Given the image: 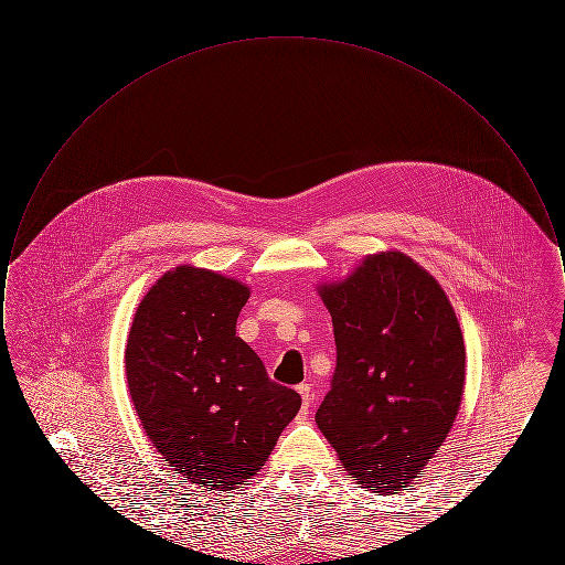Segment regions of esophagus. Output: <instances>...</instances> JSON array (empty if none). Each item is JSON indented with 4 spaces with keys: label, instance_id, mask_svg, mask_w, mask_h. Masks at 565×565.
<instances>
[{
    "label": "esophagus",
    "instance_id": "1",
    "mask_svg": "<svg viewBox=\"0 0 565 565\" xmlns=\"http://www.w3.org/2000/svg\"><path fill=\"white\" fill-rule=\"evenodd\" d=\"M296 392L300 394V398H302V411H309V406H311V385L309 383H300L298 387H296Z\"/></svg>",
    "mask_w": 565,
    "mask_h": 565
}]
</instances>
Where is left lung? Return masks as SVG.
<instances>
[{
    "label": "left lung",
    "mask_w": 565,
    "mask_h": 565,
    "mask_svg": "<svg viewBox=\"0 0 565 565\" xmlns=\"http://www.w3.org/2000/svg\"><path fill=\"white\" fill-rule=\"evenodd\" d=\"M318 295L332 316L337 369L316 422L355 483L398 493L438 454L463 396L451 300L396 249L364 256Z\"/></svg>",
    "instance_id": "left-lung-1"
}]
</instances>
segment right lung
<instances>
[{"label":"right lung","mask_w":565,"mask_h":565,"mask_svg":"<svg viewBox=\"0 0 565 565\" xmlns=\"http://www.w3.org/2000/svg\"><path fill=\"white\" fill-rule=\"evenodd\" d=\"M249 286L215 270H167L137 305L125 350L141 428L184 483L231 491L269 459L300 408L235 334Z\"/></svg>","instance_id":"add662e5"}]
</instances>
